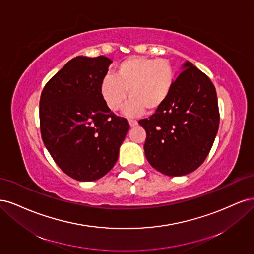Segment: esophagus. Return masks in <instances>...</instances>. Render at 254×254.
I'll list each match as a JSON object with an SVG mask.
<instances>
[{"instance_id": "obj_1", "label": "esophagus", "mask_w": 254, "mask_h": 254, "mask_svg": "<svg viewBox=\"0 0 254 254\" xmlns=\"http://www.w3.org/2000/svg\"><path fill=\"white\" fill-rule=\"evenodd\" d=\"M129 125H130V127H135L137 125V122L133 121V120H129Z\"/></svg>"}]
</instances>
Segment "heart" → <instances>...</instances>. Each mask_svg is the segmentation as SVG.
<instances>
[{
  "label": "heart",
  "mask_w": 254,
  "mask_h": 254,
  "mask_svg": "<svg viewBox=\"0 0 254 254\" xmlns=\"http://www.w3.org/2000/svg\"><path fill=\"white\" fill-rule=\"evenodd\" d=\"M176 81V71L166 59L130 56L120 63L114 77L107 75L99 83V94L110 111H118L127 99L124 113L137 117L161 108L170 97Z\"/></svg>",
  "instance_id": "heart-1"
}]
</instances>
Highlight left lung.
I'll return each mask as SVG.
<instances>
[{"instance_id":"obj_1","label":"left lung","mask_w":254,"mask_h":254,"mask_svg":"<svg viewBox=\"0 0 254 254\" xmlns=\"http://www.w3.org/2000/svg\"><path fill=\"white\" fill-rule=\"evenodd\" d=\"M182 70L164 105L139 121L146 131V159L171 177L188 175L203 163L219 126L214 84L189 61Z\"/></svg>"}]
</instances>
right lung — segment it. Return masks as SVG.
Returning a JSON list of instances; mask_svg holds the SVG:
<instances>
[{
    "label": "right lung",
    "instance_id": "obj_1",
    "mask_svg": "<svg viewBox=\"0 0 254 254\" xmlns=\"http://www.w3.org/2000/svg\"><path fill=\"white\" fill-rule=\"evenodd\" d=\"M112 61L77 56L47 82L40 97L41 136L53 160L71 178L95 181L114 166L129 130L111 112L99 83Z\"/></svg>",
    "mask_w": 254,
    "mask_h": 254
}]
</instances>
